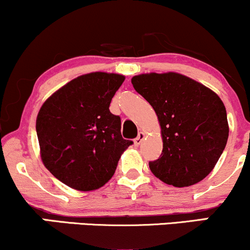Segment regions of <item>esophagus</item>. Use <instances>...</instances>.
<instances>
[{
	"mask_svg": "<svg viewBox=\"0 0 250 250\" xmlns=\"http://www.w3.org/2000/svg\"><path fill=\"white\" fill-rule=\"evenodd\" d=\"M145 136H146L145 133H142V131H140L139 135H137L136 139L134 140V145H135V146H140V145H141V142L143 141V140H145Z\"/></svg>",
	"mask_w": 250,
	"mask_h": 250,
	"instance_id": "esophagus-1",
	"label": "esophagus"
}]
</instances>
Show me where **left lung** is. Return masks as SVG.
<instances>
[{
	"label": "left lung",
	"mask_w": 250,
	"mask_h": 250,
	"mask_svg": "<svg viewBox=\"0 0 250 250\" xmlns=\"http://www.w3.org/2000/svg\"><path fill=\"white\" fill-rule=\"evenodd\" d=\"M159 119L162 154L149 168L174 187H189L213 170L229 135L226 107L211 89L179 73H149L131 79Z\"/></svg>",
	"instance_id": "1"
}]
</instances>
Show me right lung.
Wrapping results in <instances>:
<instances>
[{
    "label": "right lung",
    "mask_w": 250,
    "mask_h": 250,
    "mask_svg": "<svg viewBox=\"0 0 250 250\" xmlns=\"http://www.w3.org/2000/svg\"><path fill=\"white\" fill-rule=\"evenodd\" d=\"M125 77L95 71L71 80L43 103L36 119L40 154L57 180L80 191L101 188L133 141L109 110Z\"/></svg>",
    "instance_id": "obj_1"
}]
</instances>
